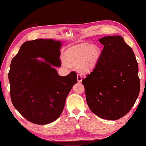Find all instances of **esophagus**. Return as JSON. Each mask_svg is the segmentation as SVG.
I'll return each mask as SVG.
<instances>
[{
  "mask_svg": "<svg viewBox=\"0 0 146 146\" xmlns=\"http://www.w3.org/2000/svg\"><path fill=\"white\" fill-rule=\"evenodd\" d=\"M77 81H78L79 82H82V76L80 75V74H77Z\"/></svg>",
  "mask_w": 146,
  "mask_h": 146,
  "instance_id": "obj_1",
  "label": "esophagus"
}]
</instances>
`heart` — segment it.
<instances>
[{
	"instance_id": "b5f03b06",
	"label": "heart",
	"mask_w": 146,
	"mask_h": 146,
	"mask_svg": "<svg viewBox=\"0 0 146 146\" xmlns=\"http://www.w3.org/2000/svg\"><path fill=\"white\" fill-rule=\"evenodd\" d=\"M67 62L72 66L79 65V69L84 72L92 70L98 64L100 56V48L89 44H82L70 48L66 54Z\"/></svg>"
}]
</instances>
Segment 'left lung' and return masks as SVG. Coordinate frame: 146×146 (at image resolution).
I'll return each mask as SVG.
<instances>
[{"instance_id":"8db88e82","label":"left lung","mask_w":146,"mask_h":146,"mask_svg":"<svg viewBox=\"0 0 146 146\" xmlns=\"http://www.w3.org/2000/svg\"><path fill=\"white\" fill-rule=\"evenodd\" d=\"M104 48L92 72L82 80L89 109L99 117L117 120L130 111L138 98V64L120 35L100 38Z\"/></svg>"}]
</instances>
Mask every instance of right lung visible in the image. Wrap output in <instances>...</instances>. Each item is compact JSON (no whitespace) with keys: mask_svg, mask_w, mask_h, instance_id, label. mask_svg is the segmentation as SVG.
<instances>
[{"mask_svg":"<svg viewBox=\"0 0 146 146\" xmlns=\"http://www.w3.org/2000/svg\"><path fill=\"white\" fill-rule=\"evenodd\" d=\"M61 46L60 41L52 39L27 41L11 61L8 76L12 104L34 124H47L59 118L67 96L77 83L74 71L62 77L53 67L61 66Z\"/></svg>","mask_w":146,"mask_h":146,"instance_id":"right-lung-1","label":"right lung"}]
</instances>
